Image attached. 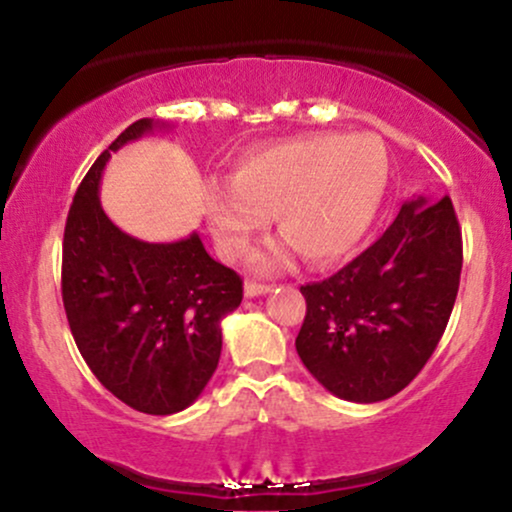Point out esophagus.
Instances as JSON below:
<instances>
[{"instance_id":"obj_1","label":"esophagus","mask_w":512,"mask_h":512,"mask_svg":"<svg viewBox=\"0 0 512 512\" xmlns=\"http://www.w3.org/2000/svg\"><path fill=\"white\" fill-rule=\"evenodd\" d=\"M269 289H272L269 284H260V281H248V284H245V296H248V298L262 296V293H267Z\"/></svg>"}]
</instances>
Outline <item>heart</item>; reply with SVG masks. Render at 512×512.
Listing matches in <instances>:
<instances>
[{
	"label": "heart",
	"mask_w": 512,
	"mask_h": 512,
	"mask_svg": "<svg viewBox=\"0 0 512 512\" xmlns=\"http://www.w3.org/2000/svg\"><path fill=\"white\" fill-rule=\"evenodd\" d=\"M390 158L375 134L313 132L252 149L231 182L207 195L211 236L226 260L248 257L269 216L313 267L342 260L378 216Z\"/></svg>",
	"instance_id": "b5f03b06"
}]
</instances>
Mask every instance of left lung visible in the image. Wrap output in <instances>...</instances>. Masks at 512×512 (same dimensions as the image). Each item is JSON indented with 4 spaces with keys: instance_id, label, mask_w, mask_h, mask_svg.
<instances>
[{
    "instance_id": "1",
    "label": "left lung",
    "mask_w": 512,
    "mask_h": 512,
    "mask_svg": "<svg viewBox=\"0 0 512 512\" xmlns=\"http://www.w3.org/2000/svg\"><path fill=\"white\" fill-rule=\"evenodd\" d=\"M462 272V231L450 197L404 202L387 231L330 279L301 286L296 337L303 366L346 402L404 390L448 327Z\"/></svg>"
}]
</instances>
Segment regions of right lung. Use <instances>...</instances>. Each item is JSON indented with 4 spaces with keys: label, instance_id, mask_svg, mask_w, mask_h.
<instances>
[{
    "label": "right lung",
    "instance_id": "right-lung-1",
    "mask_svg": "<svg viewBox=\"0 0 512 512\" xmlns=\"http://www.w3.org/2000/svg\"><path fill=\"white\" fill-rule=\"evenodd\" d=\"M132 122L88 168L69 207L62 301L86 366L105 390L144 414L190 407L219 366L221 320L243 301V279L197 233L144 243L105 216L98 199L110 151L154 129Z\"/></svg>",
    "mask_w": 512,
    "mask_h": 512
}]
</instances>
